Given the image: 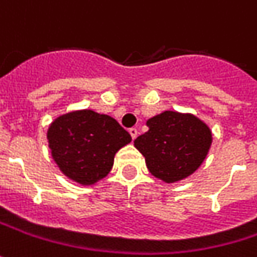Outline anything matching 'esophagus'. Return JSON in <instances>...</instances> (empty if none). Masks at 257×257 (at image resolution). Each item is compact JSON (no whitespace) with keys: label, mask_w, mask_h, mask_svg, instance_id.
Wrapping results in <instances>:
<instances>
[{"label":"esophagus","mask_w":257,"mask_h":257,"mask_svg":"<svg viewBox=\"0 0 257 257\" xmlns=\"http://www.w3.org/2000/svg\"><path fill=\"white\" fill-rule=\"evenodd\" d=\"M129 134H131L132 139H135V138L138 137V129L137 128H131V129H129Z\"/></svg>","instance_id":"34e87169"}]
</instances>
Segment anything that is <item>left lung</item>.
<instances>
[{"label":"left lung","mask_w":257,"mask_h":257,"mask_svg":"<svg viewBox=\"0 0 257 257\" xmlns=\"http://www.w3.org/2000/svg\"><path fill=\"white\" fill-rule=\"evenodd\" d=\"M146 126L148 132L134 145L149 172L165 183L181 182L196 172L213 141L208 123L189 112H161L146 120Z\"/></svg>","instance_id":"1"}]
</instances>
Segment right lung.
Returning a JSON list of instances; mask_svg holds the SVG:
<instances>
[{"label":"right lung","instance_id":"right-lung-1","mask_svg":"<svg viewBox=\"0 0 257 257\" xmlns=\"http://www.w3.org/2000/svg\"><path fill=\"white\" fill-rule=\"evenodd\" d=\"M47 139L52 159L68 179L89 186L111 172L120 148L132 138L116 120L92 109H76L51 122Z\"/></svg>","mask_w":257,"mask_h":257}]
</instances>
